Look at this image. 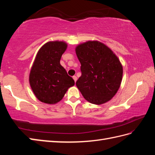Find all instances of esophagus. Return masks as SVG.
<instances>
[{"instance_id":"34e87169","label":"esophagus","mask_w":155,"mask_h":155,"mask_svg":"<svg viewBox=\"0 0 155 155\" xmlns=\"http://www.w3.org/2000/svg\"><path fill=\"white\" fill-rule=\"evenodd\" d=\"M72 78H73L74 81V82L76 83V81H77V77H76V76H73V77H72Z\"/></svg>"}]
</instances>
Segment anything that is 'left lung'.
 <instances>
[{"mask_svg":"<svg viewBox=\"0 0 155 155\" xmlns=\"http://www.w3.org/2000/svg\"><path fill=\"white\" fill-rule=\"evenodd\" d=\"M82 74L76 83L89 103L102 104L112 99L119 89L123 69L120 60L106 45L88 41L75 48Z\"/></svg>","mask_w":155,"mask_h":155,"instance_id":"1","label":"left lung"}]
</instances>
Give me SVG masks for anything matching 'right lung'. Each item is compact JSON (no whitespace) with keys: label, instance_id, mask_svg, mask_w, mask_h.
Segmentation results:
<instances>
[{"label":"right lung","instance_id":"1","mask_svg":"<svg viewBox=\"0 0 155 155\" xmlns=\"http://www.w3.org/2000/svg\"><path fill=\"white\" fill-rule=\"evenodd\" d=\"M67 48L64 41H49L39 49L29 74V83L42 103L54 104L62 99L74 81L67 74L60 61Z\"/></svg>","mask_w":155,"mask_h":155}]
</instances>
